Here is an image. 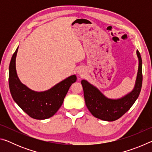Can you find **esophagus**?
I'll list each match as a JSON object with an SVG mask.
<instances>
[{"label":"esophagus","instance_id":"1","mask_svg":"<svg viewBox=\"0 0 152 152\" xmlns=\"http://www.w3.org/2000/svg\"><path fill=\"white\" fill-rule=\"evenodd\" d=\"M84 73H85V70H84V69L83 68H80L78 69V74H79V75L80 76H83Z\"/></svg>","mask_w":152,"mask_h":152}]
</instances>
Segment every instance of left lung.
<instances>
[{"instance_id":"left-lung-1","label":"left lung","mask_w":152,"mask_h":152,"mask_svg":"<svg viewBox=\"0 0 152 152\" xmlns=\"http://www.w3.org/2000/svg\"><path fill=\"white\" fill-rule=\"evenodd\" d=\"M136 53L139 60L137 78L134 88L125 96L118 99H109L86 80L81 81L86 105L94 117L107 121H113L122 117L134 104L140 95L143 80L142 60L138 50Z\"/></svg>"}]
</instances>
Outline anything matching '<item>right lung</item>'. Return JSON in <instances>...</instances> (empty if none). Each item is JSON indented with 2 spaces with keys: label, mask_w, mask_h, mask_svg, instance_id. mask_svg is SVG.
I'll return each mask as SVG.
<instances>
[{
  "label": "right lung",
  "mask_w": 152,
  "mask_h": 152,
  "mask_svg": "<svg viewBox=\"0 0 152 152\" xmlns=\"http://www.w3.org/2000/svg\"><path fill=\"white\" fill-rule=\"evenodd\" d=\"M18 47L12 56L9 65V84L10 92L15 102L31 118L46 119L56 114L64 102L70 86L76 81L72 75L43 92L31 90L21 83L17 74L16 56Z\"/></svg>",
  "instance_id": "right-lung-1"
}]
</instances>
